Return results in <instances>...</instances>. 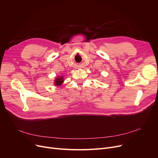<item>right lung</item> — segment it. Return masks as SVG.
<instances>
[{"label": "right lung", "mask_w": 158, "mask_h": 158, "mask_svg": "<svg viewBox=\"0 0 158 158\" xmlns=\"http://www.w3.org/2000/svg\"><path fill=\"white\" fill-rule=\"evenodd\" d=\"M64 77L63 76H59L55 78L54 80V85L55 86H60L64 83Z\"/></svg>", "instance_id": "add662e5"}]
</instances>
